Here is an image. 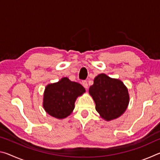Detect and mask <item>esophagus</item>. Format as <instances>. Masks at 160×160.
Segmentation results:
<instances>
[{
  "label": "esophagus",
  "instance_id": "34e87169",
  "mask_svg": "<svg viewBox=\"0 0 160 160\" xmlns=\"http://www.w3.org/2000/svg\"><path fill=\"white\" fill-rule=\"evenodd\" d=\"M82 86H83L84 88H85V89H88V82H87L86 80H84V81H82Z\"/></svg>",
  "mask_w": 160,
  "mask_h": 160
}]
</instances>
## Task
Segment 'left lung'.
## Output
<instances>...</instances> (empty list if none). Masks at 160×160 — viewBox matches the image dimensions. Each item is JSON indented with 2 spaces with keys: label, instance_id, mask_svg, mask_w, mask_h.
I'll list each match as a JSON object with an SVG mask.
<instances>
[{
  "label": "left lung",
  "instance_id": "left-lung-1",
  "mask_svg": "<svg viewBox=\"0 0 160 160\" xmlns=\"http://www.w3.org/2000/svg\"><path fill=\"white\" fill-rule=\"evenodd\" d=\"M89 93L95 102L97 112L106 121L118 118L128 107L129 94L125 85L104 73L95 77Z\"/></svg>",
  "mask_w": 160,
  "mask_h": 160
}]
</instances>
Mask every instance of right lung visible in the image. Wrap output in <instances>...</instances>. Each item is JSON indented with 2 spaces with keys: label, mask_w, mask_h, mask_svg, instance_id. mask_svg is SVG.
Segmentation results:
<instances>
[{
  "label": "right lung",
  "mask_w": 160,
  "mask_h": 160,
  "mask_svg": "<svg viewBox=\"0 0 160 160\" xmlns=\"http://www.w3.org/2000/svg\"><path fill=\"white\" fill-rule=\"evenodd\" d=\"M85 92L80 83L63 78L58 82L46 87L43 107L50 116L58 119L66 118L72 112L77 97Z\"/></svg>",
  "instance_id": "add662e5"
}]
</instances>
